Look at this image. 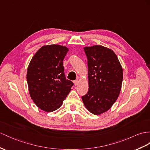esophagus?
I'll return each instance as SVG.
<instances>
[{"instance_id":"1","label":"esophagus","mask_w":150,"mask_h":150,"mask_svg":"<svg viewBox=\"0 0 150 150\" xmlns=\"http://www.w3.org/2000/svg\"><path fill=\"white\" fill-rule=\"evenodd\" d=\"M74 84H75V86H76V85H78V84H79V81L78 80H75V81H74Z\"/></svg>"}]
</instances>
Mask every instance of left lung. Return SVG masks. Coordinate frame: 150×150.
Segmentation results:
<instances>
[{"label":"left lung","mask_w":150,"mask_h":150,"mask_svg":"<svg viewBox=\"0 0 150 150\" xmlns=\"http://www.w3.org/2000/svg\"><path fill=\"white\" fill-rule=\"evenodd\" d=\"M83 49L87 58L89 91L82 99L91 113L101 115L111 108L120 94L122 67L111 49L95 45Z\"/></svg>","instance_id":"1"}]
</instances>
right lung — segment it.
<instances>
[{"instance_id":"obj_1","label":"right lung","mask_w":150,"mask_h":150,"mask_svg":"<svg viewBox=\"0 0 150 150\" xmlns=\"http://www.w3.org/2000/svg\"><path fill=\"white\" fill-rule=\"evenodd\" d=\"M68 52L66 46L44 45L29 63L26 79L30 96L38 108L44 112L60 108L74 85L64 74L63 61Z\"/></svg>"}]
</instances>
